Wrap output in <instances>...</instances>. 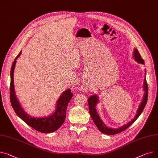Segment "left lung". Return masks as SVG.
<instances>
[{
  "label": "left lung",
  "instance_id": "obj_1",
  "mask_svg": "<svg viewBox=\"0 0 158 158\" xmlns=\"http://www.w3.org/2000/svg\"><path fill=\"white\" fill-rule=\"evenodd\" d=\"M133 53H134V57H135V59L136 60V61L139 62L140 64H144L143 60L142 58V56H140L139 51L136 49H135ZM143 90L145 91V95L143 97L142 102H141L140 106L138 109L137 114H136L135 118L133 120H131L130 123H128L127 124H125L124 126H123V127L117 128V129H113V128H108L106 127V124H105L102 122V121L100 119V118L99 117V115H98V114L96 110V108H95L96 105L98 101V97L96 95V94L89 97L88 99V105H89V111L90 113L91 117L94 123L95 124V125L97 126L98 129L102 133L107 134V135H115V134H118L119 133H121V132L124 131L125 130H127L130 127V126H131L136 120V119L139 117V115L141 114V113L142 112L143 109L145 108V107L146 106L147 102H148V83H147V81H146V72H145V78L144 79V82H143Z\"/></svg>",
  "mask_w": 158,
  "mask_h": 158
}]
</instances>
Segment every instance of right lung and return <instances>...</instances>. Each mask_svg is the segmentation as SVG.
<instances>
[{"instance_id":"right-lung-1","label":"right lung","mask_w":158,"mask_h":158,"mask_svg":"<svg viewBox=\"0 0 158 158\" xmlns=\"http://www.w3.org/2000/svg\"><path fill=\"white\" fill-rule=\"evenodd\" d=\"M21 55V52L16 57L10 69V101L11 106L16 112L21 119L25 122L30 127L41 133H51L57 130L64 123L68 103L72 98L73 94L71 93L70 89L66 90L59 98L57 103L56 109L53 114L50 116L34 118H31L27 114L21 107L20 104L18 101L14 88L13 81V73L16 64V60Z\"/></svg>"}]
</instances>
